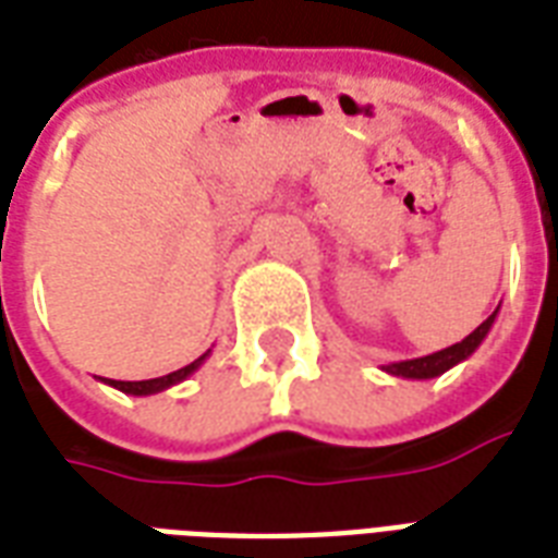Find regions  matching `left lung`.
<instances>
[{
	"mask_svg": "<svg viewBox=\"0 0 558 558\" xmlns=\"http://www.w3.org/2000/svg\"><path fill=\"white\" fill-rule=\"evenodd\" d=\"M499 311V307H497ZM497 311L490 313L488 319L478 325L476 331L468 333L464 340L456 342V345H447V349H440V352H432L426 357H414V361H399V363H387L381 366L384 373L396 375V378H416V381H423V378H437V375H444L447 369H452L456 363L468 361L470 354L476 352L482 340L488 337V331L494 328V319H497Z\"/></svg>",
	"mask_w": 558,
	"mask_h": 558,
	"instance_id": "1",
	"label": "left lung"
}]
</instances>
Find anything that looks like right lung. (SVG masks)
<instances>
[{
	"instance_id": "add662e5",
	"label": "right lung",
	"mask_w": 558,
	"mask_h": 558,
	"mask_svg": "<svg viewBox=\"0 0 558 558\" xmlns=\"http://www.w3.org/2000/svg\"><path fill=\"white\" fill-rule=\"evenodd\" d=\"M209 357V352H204L197 361H192L189 366H183V369H177V373H168L162 375V378H150V381H114V378H106V384L109 387H114V390H121V393H130V396H153V393H162V390H168V387H174V384L185 381L189 375L197 373L201 369V363Z\"/></svg>"
}]
</instances>
